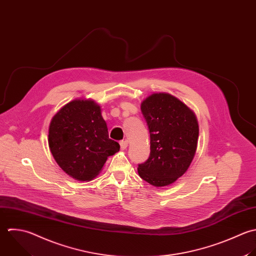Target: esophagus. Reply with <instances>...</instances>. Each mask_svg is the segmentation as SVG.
Instances as JSON below:
<instances>
[{
	"label": "esophagus",
	"mask_w": 256,
	"mask_h": 256,
	"mask_svg": "<svg viewBox=\"0 0 256 256\" xmlns=\"http://www.w3.org/2000/svg\"><path fill=\"white\" fill-rule=\"evenodd\" d=\"M120 148L124 150H126V148H128V142L126 140H122V142H120Z\"/></svg>",
	"instance_id": "obj_1"
}]
</instances>
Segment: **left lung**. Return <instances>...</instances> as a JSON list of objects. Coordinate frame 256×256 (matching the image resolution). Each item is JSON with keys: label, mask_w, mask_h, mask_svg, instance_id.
Here are the masks:
<instances>
[{"label": "left lung", "mask_w": 256, "mask_h": 256, "mask_svg": "<svg viewBox=\"0 0 256 256\" xmlns=\"http://www.w3.org/2000/svg\"><path fill=\"white\" fill-rule=\"evenodd\" d=\"M150 136V154L138 164L140 176L156 188L174 184L190 168L198 146L194 112L176 96L154 92L140 106Z\"/></svg>", "instance_id": "left-lung-1"}]
</instances>
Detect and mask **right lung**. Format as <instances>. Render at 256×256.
I'll return each mask as SVG.
<instances>
[{"mask_svg":"<svg viewBox=\"0 0 256 256\" xmlns=\"http://www.w3.org/2000/svg\"><path fill=\"white\" fill-rule=\"evenodd\" d=\"M48 146L60 168L74 180L88 182L108 158L120 150L108 138L100 106L92 100H74L52 118Z\"/></svg>","mask_w":256,"mask_h":256,"instance_id":"right-lung-1","label":"right lung"}]
</instances>
